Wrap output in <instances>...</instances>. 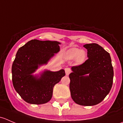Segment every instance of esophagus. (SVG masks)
Masks as SVG:
<instances>
[{
	"label": "esophagus",
	"mask_w": 123,
	"mask_h": 123,
	"mask_svg": "<svg viewBox=\"0 0 123 123\" xmlns=\"http://www.w3.org/2000/svg\"><path fill=\"white\" fill-rule=\"evenodd\" d=\"M65 74H66V75H69V73H71V69L70 68H69V67L65 68Z\"/></svg>",
	"instance_id": "obj_1"
}]
</instances>
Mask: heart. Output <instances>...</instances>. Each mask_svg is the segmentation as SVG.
I'll return each mask as SVG.
<instances>
[{
  "label": "heart",
  "instance_id": "obj_1",
  "mask_svg": "<svg viewBox=\"0 0 123 123\" xmlns=\"http://www.w3.org/2000/svg\"><path fill=\"white\" fill-rule=\"evenodd\" d=\"M86 52L84 50H80L78 48H71L69 49L65 54V56L68 59H74L75 58V61L77 63H82L85 60Z\"/></svg>",
  "mask_w": 123,
  "mask_h": 123
}]
</instances>
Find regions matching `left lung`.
Instances as JSON below:
<instances>
[{
	"mask_svg": "<svg viewBox=\"0 0 123 123\" xmlns=\"http://www.w3.org/2000/svg\"><path fill=\"white\" fill-rule=\"evenodd\" d=\"M83 46L87 49L88 59L80 65L72 67L69 89L76 104L93 106L101 102L111 90L113 67L110 54L102 47L96 43Z\"/></svg>",
	"mask_w": 123,
	"mask_h": 123,
	"instance_id": "obj_1",
	"label": "left lung"
}]
</instances>
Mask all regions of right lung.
<instances>
[{"label": "right lung", "instance_id": "add662e5", "mask_svg": "<svg viewBox=\"0 0 123 123\" xmlns=\"http://www.w3.org/2000/svg\"><path fill=\"white\" fill-rule=\"evenodd\" d=\"M56 41L31 40L18 49L12 67V83L24 100L31 104H43L51 99L54 86L65 75V71H46L40 79L32 73L38 65L46 64L59 50Z\"/></svg>", "mask_w": 123, "mask_h": 123}]
</instances>
